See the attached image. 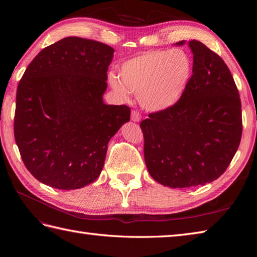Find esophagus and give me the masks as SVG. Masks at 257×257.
<instances>
[{
    "label": "esophagus",
    "mask_w": 257,
    "mask_h": 257,
    "mask_svg": "<svg viewBox=\"0 0 257 257\" xmlns=\"http://www.w3.org/2000/svg\"><path fill=\"white\" fill-rule=\"evenodd\" d=\"M131 119H132V121L138 122L139 120H141V113H139V111H137V110H133L131 114Z\"/></svg>",
    "instance_id": "1"
}]
</instances>
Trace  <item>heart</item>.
Instances as JSON below:
<instances>
[{"label": "heart", "instance_id": "b5f03b06", "mask_svg": "<svg viewBox=\"0 0 257 257\" xmlns=\"http://www.w3.org/2000/svg\"><path fill=\"white\" fill-rule=\"evenodd\" d=\"M193 63L183 49L152 50L132 58L120 67L119 76L111 74V88L124 99L130 92L138 95L141 105L149 111L173 107L190 82Z\"/></svg>", "mask_w": 257, "mask_h": 257}]
</instances>
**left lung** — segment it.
<instances>
[{
	"instance_id": "obj_1",
	"label": "left lung",
	"mask_w": 257,
	"mask_h": 257,
	"mask_svg": "<svg viewBox=\"0 0 257 257\" xmlns=\"http://www.w3.org/2000/svg\"><path fill=\"white\" fill-rule=\"evenodd\" d=\"M189 46L193 74L182 96L173 107L149 113L141 122L148 172L155 181L174 189L219 178L242 135L241 100L227 65L199 41Z\"/></svg>"
}]
</instances>
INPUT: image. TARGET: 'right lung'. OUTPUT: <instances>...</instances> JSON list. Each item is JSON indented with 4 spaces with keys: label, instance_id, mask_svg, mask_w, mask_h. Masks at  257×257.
I'll list each match as a JSON object with an SVG mask.
<instances>
[{
    "label": "right lung",
    "instance_id": "1",
    "mask_svg": "<svg viewBox=\"0 0 257 257\" xmlns=\"http://www.w3.org/2000/svg\"><path fill=\"white\" fill-rule=\"evenodd\" d=\"M113 51L100 42L65 37L38 53L20 79L15 141L42 183L69 191L94 182L108 143L130 121V107L103 102Z\"/></svg>",
    "mask_w": 257,
    "mask_h": 257
}]
</instances>
